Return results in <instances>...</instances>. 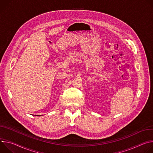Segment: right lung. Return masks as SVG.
<instances>
[{"label": "right lung", "instance_id": "1", "mask_svg": "<svg viewBox=\"0 0 153 153\" xmlns=\"http://www.w3.org/2000/svg\"><path fill=\"white\" fill-rule=\"evenodd\" d=\"M38 116H39V115H38Z\"/></svg>", "mask_w": 153, "mask_h": 153}]
</instances>
